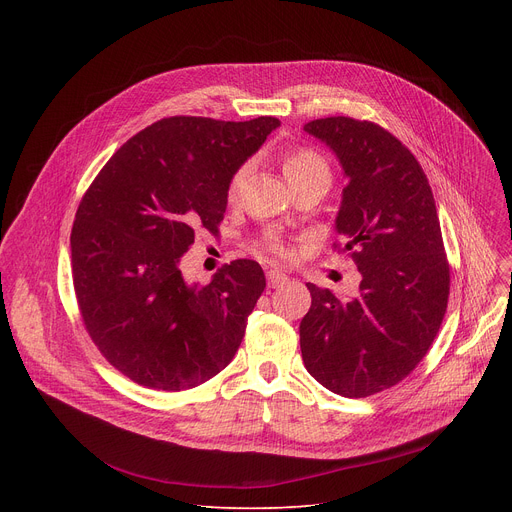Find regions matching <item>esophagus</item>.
<instances>
[{
  "label": "esophagus",
  "mask_w": 512,
  "mask_h": 512,
  "mask_svg": "<svg viewBox=\"0 0 512 512\" xmlns=\"http://www.w3.org/2000/svg\"><path fill=\"white\" fill-rule=\"evenodd\" d=\"M283 283H287V275L283 271H279V269H269L267 271V285L269 287H279Z\"/></svg>",
  "instance_id": "1"
}]
</instances>
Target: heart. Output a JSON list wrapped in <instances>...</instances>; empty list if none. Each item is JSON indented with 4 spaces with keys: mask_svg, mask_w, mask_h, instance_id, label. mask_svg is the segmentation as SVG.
<instances>
[{
    "mask_svg": "<svg viewBox=\"0 0 512 512\" xmlns=\"http://www.w3.org/2000/svg\"><path fill=\"white\" fill-rule=\"evenodd\" d=\"M281 168H283V174H285V180L289 184H296L300 180H306L310 176H316V174H328V164L326 160L314 152V150H308V148H298V150H291L283 156V162H281ZM249 176V166H243L235 172L233 180H231V186H229V198L233 200L241 186L245 184ZM267 247L273 251V253H283V245L279 239L271 237L267 239Z\"/></svg>",
    "mask_w": 512,
    "mask_h": 512,
    "instance_id": "obj_1",
    "label": "heart"
}]
</instances>
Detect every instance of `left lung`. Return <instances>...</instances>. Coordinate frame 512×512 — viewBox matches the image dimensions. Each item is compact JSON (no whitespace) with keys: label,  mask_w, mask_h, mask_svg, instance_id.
Here are the masks:
<instances>
[{"label":"left lung","mask_w":512,"mask_h":512,"mask_svg":"<svg viewBox=\"0 0 512 512\" xmlns=\"http://www.w3.org/2000/svg\"><path fill=\"white\" fill-rule=\"evenodd\" d=\"M304 131L342 166L346 186L334 227L362 279L352 298L308 283L302 358L332 393L367 397L403 381L442 326L450 265L440 218L419 162L383 127L326 117Z\"/></svg>","instance_id":"8db88e82"}]
</instances>
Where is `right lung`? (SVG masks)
I'll return each instance as SVG.
<instances>
[{
    "label": "right lung",
    "instance_id": "1",
    "mask_svg": "<svg viewBox=\"0 0 512 512\" xmlns=\"http://www.w3.org/2000/svg\"><path fill=\"white\" fill-rule=\"evenodd\" d=\"M281 123L168 117L133 135L83 196L70 235L85 326L137 385L184 391L233 360L265 289L259 263L237 259L204 285L180 261L196 229L216 233L235 172Z\"/></svg>",
    "mask_w": 512,
    "mask_h": 512
}]
</instances>
